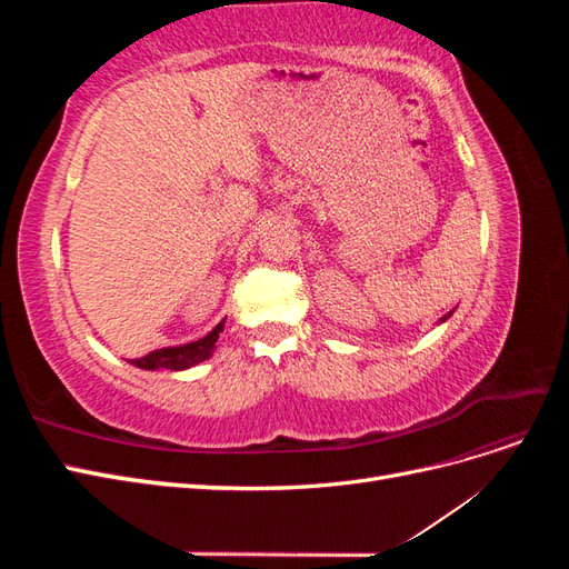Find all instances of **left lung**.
<instances>
[{
  "mask_svg": "<svg viewBox=\"0 0 569 569\" xmlns=\"http://www.w3.org/2000/svg\"><path fill=\"white\" fill-rule=\"evenodd\" d=\"M446 318H451V313H446V316H443V318H441V320H439V322H443V320H446Z\"/></svg>",
  "mask_w": 569,
  "mask_h": 569,
  "instance_id": "left-lung-1",
  "label": "left lung"
}]
</instances>
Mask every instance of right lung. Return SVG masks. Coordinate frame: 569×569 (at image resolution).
<instances>
[{
  "instance_id": "1",
  "label": "right lung",
  "mask_w": 569,
  "mask_h": 569,
  "mask_svg": "<svg viewBox=\"0 0 569 569\" xmlns=\"http://www.w3.org/2000/svg\"><path fill=\"white\" fill-rule=\"evenodd\" d=\"M220 332H222V322L216 327L213 332H209L199 341L184 343V347H176V349L151 351L142 358H132L130 363L137 366V368H142V370H184V368H192V366L201 363V360H206L213 353Z\"/></svg>"
}]
</instances>
